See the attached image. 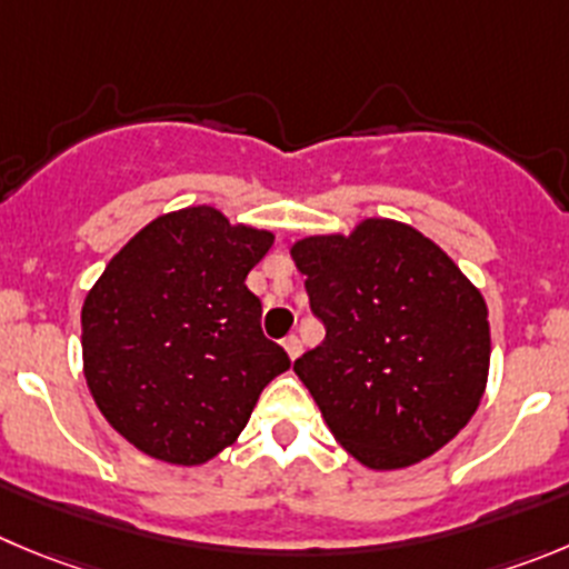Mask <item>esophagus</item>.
<instances>
[{"mask_svg":"<svg viewBox=\"0 0 569 569\" xmlns=\"http://www.w3.org/2000/svg\"><path fill=\"white\" fill-rule=\"evenodd\" d=\"M283 348H286V353H289V359H297L302 353V345H300V339L295 337V333L283 339Z\"/></svg>","mask_w":569,"mask_h":569,"instance_id":"esophagus-1","label":"esophagus"}]
</instances>
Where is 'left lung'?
I'll return each mask as SVG.
<instances>
[{"instance_id": "obj_1", "label": "left lung", "mask_w": 569, "mask_h": 569, "mask_svg": "<svg viewBox=\"0 0 569 569\" xmlns=\"http://www.w3.org/2000/svg\"><path fill=\"white\" fill-rule=\"evenodd\" d=\"M326 339L295 362L333 438L376 471L405 469L471 421L491 331L477 286L410 224L365 219L291 247Z\"/></svg>"}]
</instances>
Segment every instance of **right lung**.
Returning <instances> with one entry per match:
<instances>
[{"label": "right lung", "instance_id": "add662e5", "mask_svg": "<svg viewBox=\"0 0 569 569\" xmlns=\"http://www.w3.org/2000/svg\"><path fill=\"white\" fill-rule=\"evenodd\" d=\"M269 230L184 207L106 263L81 311L83 376L106 421L140 452L199 466L236 443L289 357L260 331L247 274Z\"/></svg>", "mask_w": 569, "mask_h": 569}]
</instances>
